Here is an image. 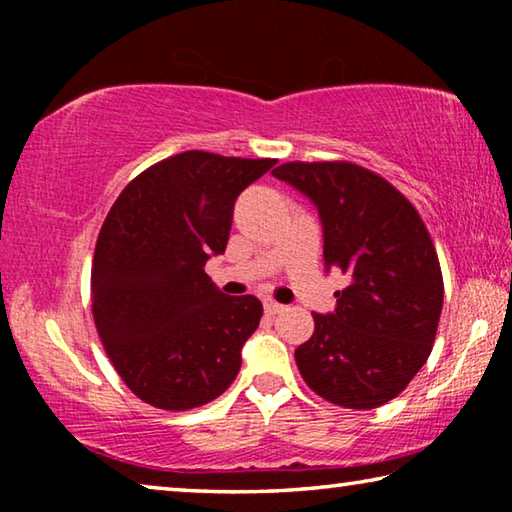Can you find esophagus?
Segmentation results:
<instances>
[{
    "label": "esophagus",
    "mask_w": 512,
    "mask_h": 512,
    "mask_svg": "<svg viewBox=\"0 0 512 512\" xmlns=\"http://www.w3.org/2000/svg\"><path fill=\"white\" fill-rule=\"evenodd\" d=\"M282 309H284V305H280V302H275V300H264V311H266L268 316L280 314Z\"/></svg>",
    "instance_id": "esophagus-1"
}]
</instances>
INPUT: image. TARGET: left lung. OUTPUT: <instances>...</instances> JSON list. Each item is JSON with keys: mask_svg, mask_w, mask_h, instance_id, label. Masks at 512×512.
I'll list each match as a JSON object with an SVG mask.
<instances>
[{"mask_svg": "<svg viewBox=\"0 0 512 512\" xmlns=\"http://www.w3.org/2000/svg\"><path fill=\"white\" fill-rule=\"evenodd\" d=\"M323 221L327 268L350 277L334 314H314L296 350L305 384L343 409H377L427 363L443 311V273L429 230L402 192L354 162H284Z\"/></svg>", "mask_w": 512, "mask_h": 512, "instance_id": "8db88e82", "label": "left lung"}]
</instances>
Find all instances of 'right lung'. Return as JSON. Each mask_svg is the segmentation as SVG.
Masks as SVG:
<instances>
[{
	"label": "right lung",
	"instance_id": "add662e5",
	"mask_svg": "<svg viewBox=\"0 0 512 512\" xmlns=\"http://www.w3.org/2000/svg\"><path fill=\"white\" fill-rule=\"evenodd\" d=\"M273 158L185 151L151 164L110 207L92 259V316L121 381L142 402L189 411L219 397L262 318L203 266L228 246L237 196Z\"/></svg>",
	"mask_w": 512,
	"mask_h": 512
}]
</instances>
